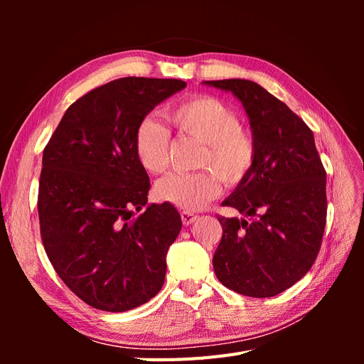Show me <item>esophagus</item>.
Returning <instances> with one entry per match:
<instances>
[{
  "instance_id": "obj_1",
  "label": "esophagus",
  "mask_w": 364,
  "mask_h": 364,
  "mask_svg": "<svg viewBox=\"0 0 364 364\" xmlns=\"http://www.w3.org/2000/svg\"><path fill=\"white\" fill-rule=\"evenodd\" d=\"M181 217H182L183 225H186V226L194 223L196 220H197V215H194V214L190 213V211H182V213H181Z\"/></svg>"
}]
</instances>
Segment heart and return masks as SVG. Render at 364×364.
<instances>
[{
	"label": "heart",
	"instance_id": "obj_1",
	"mask_svg": "<svg viewBox=\"0 0 364 364\" xmlns=\"http://www.w3.org/2000/svg\"><path fill=\"white\" fill-rule=\"evenodd\" d=\"M167 118L182 134L205 144L200 167L217 171L226 183L245 178L255 159V141L243 127L234 109L218 98L197 95L168 109ZM170 134L159 121L146 117L134 136V150L141 167L161 173L167 167ZM222 185L213 171L170 173L158 183L155 193L162 202L185 211H197L220 194Z\"/></svg>",
	"mask_w": 364,
	"mask_h": 364
}]
</instances>
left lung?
Returning a JSON list of instances; mask_svg holds the SVG:
<instances>
[{"label":"left lung","instance_id":"obj_1","mask_svg":"<svg viewBox=\"0 0 364 364\" xmlns=\"http://www.w3.org/2000/svg\"><path fill=\"white\" fill-rule=\"evenodd\" d=\"M243 105L255 159L222 205L243 217H217L223 235L215 277L250 297L290 289L311 269L326 223V173L314 135L291 109L252 80L202 82Z\"/></svg>","mask_w":364,"mask_h":364}]
</instances>
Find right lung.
I'll use <instances>...</instances> for the list:
<instances>
[{"label":"right lung","instance_id":"add662e5","mask_svg":"<svg viewBox=\"0 0 364 364\" xmlns=\"http://www.w3.org/2000/svg\"><path fill=\"white\" fill-rule=\"evenodd\" d=\"M185 86L123 77L95 87L67 109L43 150L42 243L60 279L97 310H132L164 285L182 220L167 202L141 209L150 181L134 136L142 118Z\"/></svg>","mask_w":364,"mask_h":364}]
</instances>
